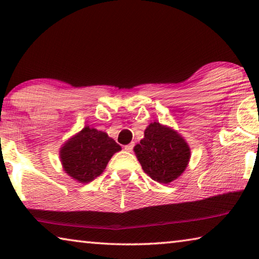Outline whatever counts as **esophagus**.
<instances>
[{"label":"esophagus","instance_id":"34e87169","mask_svg":"<svg viewBox=\"0 0 259 259\" xmlns=\"http://www.w3.org/2000/svg\"><path fill=\"white\" fill-rule=\"evenodd\" d=\"M133 148H134V143L132 142V143H130V145H126L125 147H124V149L126 150V152H132L133 150Z\"/></svg>","mask_w":259,"mask_h":259}]
</instances>
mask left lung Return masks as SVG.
Segmentation results:
<instances>
[{
	"label": "left lung",
	"mask_w": 259,
	"mask_h": 259,
	"mask_svg": "<svg viewBox=\"0 0 259 259\" xmlns=\"http://www.w3.org/2000/svg\"><path fill=\"white\" fill-rule=\"evenodd\" d=\"M134 152L143 171L162 184L180 177L190 160V148L184 139L160 122L147 127L145 138L134 147Z\"/></svg>",
	"instance_id": "obj_1"
}]
</instances>
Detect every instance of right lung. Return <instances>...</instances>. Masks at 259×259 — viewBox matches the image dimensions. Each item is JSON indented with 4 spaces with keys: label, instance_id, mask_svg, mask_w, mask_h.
<instances>
[{
    "label": "right lung",
    "instance_id": "add662e5",
    "mask_svg": "<svg viewBox=\"0 0 259 259\" xmlns=\"http://www.w3.org/2000/svg\"><path fill=\"white\" fill-rule=\"evenodd\" d=\"M120 149L106 133L87 126L62 147L60 157L69 176L88 183L103 172L112 155Z\"/></svg>",
    "mask_w": 259,
    "mask_h": 259
}]
</instances>
